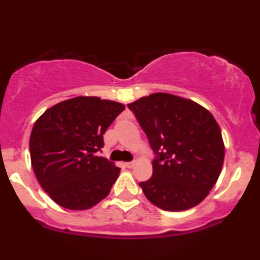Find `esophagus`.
<instances>
[{"label": "esophagus", "mask_w": 260, "mask_h": 260, "mask_svg": "<svg viewBox=\"0 0 260 260\" xmlns=\"http://www.w3.org/2000/svg\"><path fill=\"white\" fill-rule=\"evenodd\" d=\"M134 166V161H131V162H126V167L127 168H132Z\"/></svg>", "instance_id": "34e87169"}]
</instances>
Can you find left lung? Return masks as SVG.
<instances>
[{
  "label": "left lung",
  "mask_w": 260,
  "mask_h": 260,
  "mask_svg": "<svg viewBox=\"0 0 260 260\" xmlns=\"http://www.w3.org/2000/svg\"><path fill=\"white\" fill-rule=\"evenodd\" d=\"M155 154L152 177L139 183L146 199L165 211L199 205L219 177L224 161L220 128L198 103L155 93L128 104Z\"/></svg>",
  "instance_id": "obj_1"
}]
</instances>
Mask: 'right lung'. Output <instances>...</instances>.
I'll return each instance as SVG.
<instances>
[{
    "label": "right lung",
    "mask_w": 260,
    "mask_h": 260,
    "mask_svg": "<svg viewBox=\"0 0 260 260\" xmlns=\"http://www.w3.org/2000/svg\"><path fill=\"white\" fill-rule=\"evenodd\" d=\"M124 105L76 96L52 106L34 124L30 157L42 189L61 207L88 209L110 192L120 168L98 156L104 133Z\"/></svg>",
    "instance_id": "right-lung-1"
}]
</instances>
